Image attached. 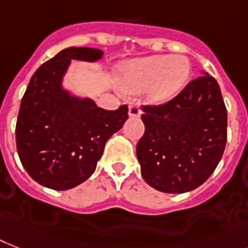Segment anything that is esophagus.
<instances>
[{
    "label": "esophagus",
    "mask_w": 248,
    "mask_h": 248,
    "mask_svg": "<svg viewBox=\"0 0 248 248\" xmlns=\"http://www.w3.org/2000/svg\"><path fill=\"white\" fill-rule=\"evenodd\" d=\"M128 116L130 117H140L141 116V107L138 103H131L128 107Z\"/></svg>",
    "instance_id": "34e87169"
}]
</instances>
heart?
I'll return each mask as SVG.
<instances>
[{
    "label": "heart",
    "mask_w": 248,
    "mask_h": 248,
    "mask_svg": "<svg viewBox=\"0 0 248 248\" xmlns=\"http://www.w3.org/2000/svg\"><path fill=\"white\" fill-rule=\"evenodd\" d=\"M191 63L186 56H152L131 62L124 74V86L128 92H139L150 86L154 102H166L186 85Z\"/></svg>",
    "instance_id": "obj_1"
}]
</instances>
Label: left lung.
I'll list each match as a JSON object with an SVG mask.
<instances>
[{"label": "left lung", "mask_w": 248, "mask_h": 248, "mask_svg": "<svg viewBox=\"0 0 248 248\" xmlns=\"http://www.w3.org/2000/svg\"><path fill=\"white\" fill-rule=\"evenodd\" d=\"M142 110L145 132L136 156L145 182L167 194L201 186L227 142V108L217 80L204 72L170 102Z\"/></svg>", "instance_id": "obj_1"}]
</instances>
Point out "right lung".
I'll list each match as a JSON object with an SVG mask.
<instances>
[{
	"label": "right lung",
	"instance_id": "add662e5",
	"mask_svg": "<svg viewBox=\"0 0 248 248\" xmlns=\"http://www.w3.org/2000/svg\"><path fill=\"white\" fill-rule=\"evenodd\" d=\"M102 57L95 48H66L30 78L16 122V148L26 172L42 186L65 191L88 180L107 140L127 120V106L106 110L62 88L71 60Z\"/></svg>",
	"mask_w": 248,
	"mask_h": 248
}]
</instances>
